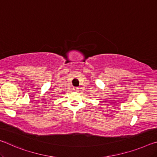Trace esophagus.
<instances>
[{
    "instance_id": "obj_1",
    "label": "esophagus",
    "mask_w": 157,
    "mask_h": 157,
    "mask_svg": "<svg viewBox=\"0 0 157 157\" xmlns=\"http://www.w3.org/2000/svg\"><path fill=\"white\" fill-rule=\"evenodd\" d=\"M73 91H78V87H73Z\"/></svg>"
}]
</instances>
